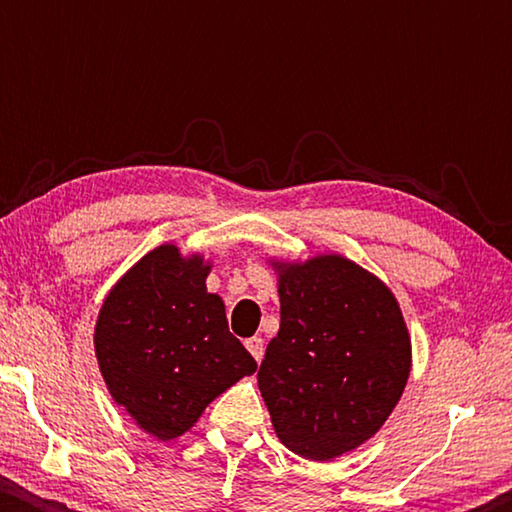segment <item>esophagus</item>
Here are the masks:
<instances>
[{
  "label": "esophagus",
  "mask_w": 512,
  "mask_h": 512,
  "mask_svg": "<svg viewBox=\"0 0 512 512\" xmlns=\"http://www.w3.org/2000/svg\"><path fill=\"white\" fill-rule=\"evenodd\" d=\"M244 347L249 349V354L254 356L256 361H261V359H263L265 347H263V338H261V335H254V338H247V340H244Z\"/></svg>",
  "instance_id": "34e87169"
}]
</instances>
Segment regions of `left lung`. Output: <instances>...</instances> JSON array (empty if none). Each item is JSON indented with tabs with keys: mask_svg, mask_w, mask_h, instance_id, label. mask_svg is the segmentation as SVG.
<instances>
[{
	"mask_svg": "<svg viewBox=\"0 0 512 512\" xmlns=\"http://www.w3.org/2000/svg\"><path fill=\"white\" fill-rule=\"evenodd\" d=\"M279 333L258 389L277 438L312 461L352 452L380 431L410 375V335L394 293L338 254L272 263Z\"/></svg>",
	"mask_w": 512,
	"mask_h": 512,
	"instance_id": "8db88e82",
	"label": "left lung"
}]
</instances>
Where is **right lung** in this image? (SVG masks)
<instances>
[{
	"mask_svg": "<svg viewBox=\"0 0 512 512\" xmlns=\"http://www.w3.org/2000/svg\"><path fill=\"white\" fill-rule=\"evenodd\" d=\"M209 268L163 244L118 279L97 317L95 354L109 394L158 440L179 438L256 370L228 331L223 300L207 293Z\"/></svg>",
	"mask_w": 512,
	"mask_h": 512,
	"instance_id": "add662e5",
	"label": "right lung"
}]
</instances>
